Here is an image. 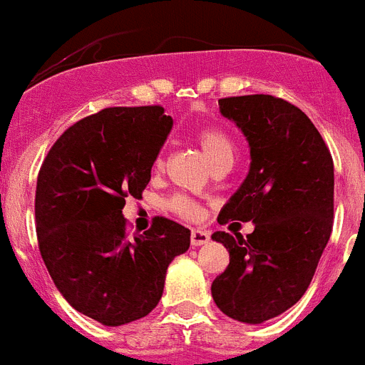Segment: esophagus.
Masks as SVG:
<instances>
[{"instance_id": "esophagus-1", "label": "esophagus", "mask_w": 365, "mask_h": 365, "mask_svg": "<svg viewBox=\"0 0 365 365\" xmlns=\"http://www.w3.org/2000/svg\"><path fill=\"white\" fill-rule=\"evenodd\" d=\"M208 240H210V235H208L207 230L192 229V232H190V244L194 245V247H199V245L208 244Z\"/></svg>"}]
</instances>
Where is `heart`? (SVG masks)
I'll list each match as a JSON object with an SVG mask.
<instances>
[{"label": "heart", "mask_w": 365, "mask_h": 365, "mask_svg": "<svg viewBox=\"0 0 365 365\" xmlns=\"http://www.w3.org/2000/svg\"><path fill=\"white\" fill-rule=\"evenodd\" d=\"M195 140H197V144L201 145V149H203V153L214 168L223 166V164H232V160H235V144H232L230 136L220 127H199L195 130ZM155 168L157 170L162 168L160 157L155 160ZM166 207L170 208L171 212L177 214L179 217H185V220H197L199 214H201V208H199L194 199H190L188 195L182 194L171 195L166 201Z\"/></svg>", "instance_id": "heart-1"}]
</instances>
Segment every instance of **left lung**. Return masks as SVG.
<instances>
[{
	"label": "left lung",
	"mask_w": 365,
	"mask_h": 365,
	"mask_svg": "<svg viewBox=\"0 0 365 365\" xmlns=\"http://www.w3.org/2000/svg\"><path fill=\"white\" fill-rule=\"evenodd\" d=\"M220 110L247 136L251 168L217 221H253L255 230L212 235L230 258L212 297L232 319L262 323L294 307L316 273L332 232L334 164L319 130L284 99L235 96Z\"/></svg>",
	"instance_id": "8db88e82"
}]
</instances>
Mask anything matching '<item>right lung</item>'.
Masks as SVG:
<instances>
[{
  "label": "right lung",
  "mask_w": 365,
  "mask_h": 365,
  "mask_svg": "<svg viewBox=\"0 0 365 365\" xmlns=\"http://www.w3.org/2000/svg\"><path fill=\"white\" fill-rule=\"evenodd\" d=\"M173 120L160 105L110 107L68 127L43 158L34 217L42 260L77 312L108 327L148 316L190 230L155 216L129 235L127 197H142Z\"/></svg>",
  "instance_id": "right-lung-1"
}]
</instances>
